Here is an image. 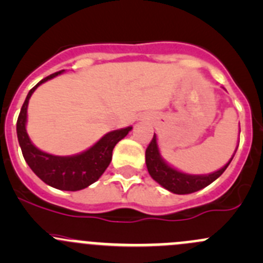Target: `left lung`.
Returning <instances> with one entry per match:
<instances>
[{
    "instance_id": "left-lung-1",
    "label": "left lung",
    "mask_w": 263,
    "mask_h": 263,
    "mask_svg": "<svg viewBox=\"0 0 263 263\" xmlns=\"http://www.w3.org/2000/svg\"><path fill=\"white\" fill-rule=\"evenodd\" d=\"M237 148H235L234 154H233L232 159L219 169L217 172H214L211 174H206V176H192V174H185L182 172L177 171V169L169 166L165 161L161 159L160 153H159L158 142H156V135L154 134L153 140L150 141L148 146L145 153V158H146V166L148 174L154 181H156L160 185H163L165 190L171 191V192L177 193V195H188V193H193L196 191H200L202 188L208 187L211 184L215 179L219 178L230 161L234 158Z\"/></svg>"
}]
</instances>
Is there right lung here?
Segmentation results:
<instances>
[{"mask_svg":"<svg viewBox=\"0 0 263 263\" xmlns=\"http://www.w3.org/2000/svg\"><path fill=\"white\" fill-rule=\"evenodd\" d=\"M63 71L52 73L41 80L33 89L29 91L16 123L17 140L20 144L21 151L25 161L30 166L31 171L39 177L44 183L62 191H80L92 184L102 177L105 169L112 160L113 148L117 142L121 141L127 136L132 127H126L122 129L109 132L104 135L94 146L84 153L73 156H55L43 153L38 147L31 144L28 134H26V112H28V103L34 90L43 82L55 78Z\"/></svg>","mask_w":263,"mask_h":263,"instance_id":"1","label":"right lung"}]
</instances>
